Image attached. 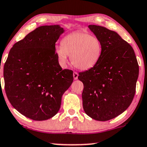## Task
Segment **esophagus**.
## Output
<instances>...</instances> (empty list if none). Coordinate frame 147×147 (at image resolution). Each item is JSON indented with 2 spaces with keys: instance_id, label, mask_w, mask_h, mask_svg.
<instances>
[{
  "instance_id": "1",
  "label": "esophagus",
  "mask_w": 147,
  "mask_h": 147,
  "mask_svg": "<svg viewBox=\"0 0 147 147\" xmlns=\"http://www.w3.org/2000/svg\"><path fill=\"white\" fill-rule=\"evenodd\" d=\"M78 76H79V74H78L77 72H73V77H74V79L77 80V79H78Z\"/></svg>"
}]
</instances>
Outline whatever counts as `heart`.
<instances>
[{"label":"heart","instance_id":"heart-1","mask_svg":"<svg viewBox=\"0 0 147 147\" xmlns=\"http://www.w3.org/2000/svg\"><path fill=\"white\" fill-rule=\"evenodd\" d=\"M56 55L62 66L68 64V56L74 67L87 70L96 66L101 58L102 44L98 37L84 31H76L63 38Z\"/></svg>","mask_w":147,"mask_h":147}]
</instances>
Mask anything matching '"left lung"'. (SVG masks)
I'll return each mask as SVG.
<instances>
[{
    "label": "left lung",
    "mask_w": 147,
    "mask_h": 147,
    "mask_svg": "<svg viewBox=\"0 0 147 147\" xmlns=\"http://www.w3.org/2000/svg\"><path fill=\"white\" fill-rule=\"evenodd\" d=\"M89 28L102 44L99 62L79 72L83 83V107L94 119L105 121L123 113L132 102L139 66L134 51L115 31L90 25Z\"/></svg>",
    "instance_id": "left-lung-1"
}]
</instances>
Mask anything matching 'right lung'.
<instances>
[{"label": "right lung", "mask_w": 147, "mask_h": 147, "mask_svg": "<svg viewBox=\"0 0 147 147\" xmlns=\"http://www.w3.org/2000/svg\"><path fill=\"white\" fill-rule=\"evenodd\" d=\"M64 32L59 25L40 26L9 51L3 71L5 92L14 109L31 119L56 115L73 81V72L62 70L55 53V42Z\"/></svg>", "instance_id": "add662e5"}]
</instances>
